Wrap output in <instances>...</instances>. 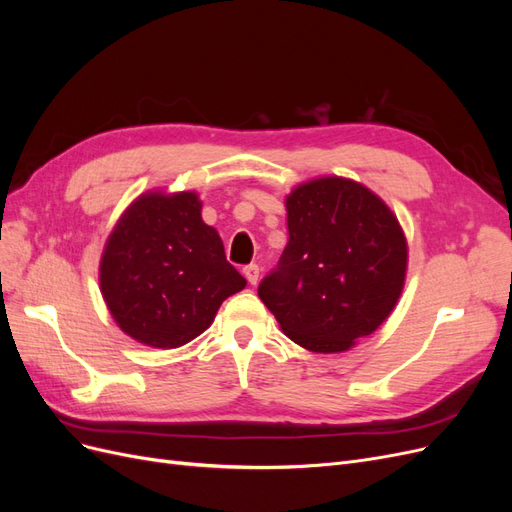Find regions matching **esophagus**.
Masks as SVG:
<instances>
[{"label": "esophagus", "instance_id": "34e87169", "mask_svg": "<svg viewBox=\"0 0 512 512\" xmlns=\"http://www.w3.org/2000/svg\"><path fill=\"white\" fill-rule=\"evenodd\" d=\"M243 275H245V280L250 282L252 286L258 282V275H260V269H258V265H247L245 269H243Z\"/></svg>", "mask_w": 512, "mask_h": 512}]
</instances>
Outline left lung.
I'll list each match as a JSON object with an SVG mask.
<instances>
[{"mask_svg":"<svg viewBox=\"0 0 512 512\" xmlns=\"http://www.w3.org/2000/svg\"><path fill=\"white\" fill-rule=\"evenodd\" d=\"M288 245L258 286L284 333L312 352H342L393 312L408 245L382 200L339 177L286 198Z\"/></svg>","mask_w":512,"mask_h":512,"instance_id":"obj_1","label":"left lung"}]
</instances>
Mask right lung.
I'll use <instances>...</instances> for the list:
<instances>
[{"label": "right lung", "mask_w": 512, "mask_h": 512, "mask_svg": "<svg viewBox=\"0 0 512 512\" xmlns=\"http://www.w3.org/2000/svg\"><path fill=\"white\" fill-rule=\"evenodd\" d=\"M194 192L145 194L121 215L100 262L104 301L141 344L177 348L203 333L245 288Z\"/></svg>", "instance_id": "obj_1"}]
</instances>
